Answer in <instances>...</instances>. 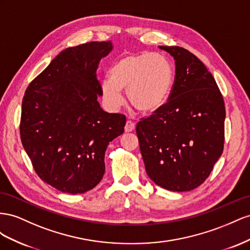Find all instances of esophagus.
<instances>
[{
    "label": "esophagus",
    "mask_w": 250,
    "mask_h": 250,
    "mask_svg": "<svg viewBox=\"0 0 250 250\" xmlns=\"http://www.w3.org/2000/svg\"><path fill=\"white\" fill-rule=\"evenodd\" d=\"M134 129H135V125H134V123H132L131 120H127L126 123H125V131L129 133V132L134 131Z\"/></svg>",
    "instance_id": "1"
}]
</instances>
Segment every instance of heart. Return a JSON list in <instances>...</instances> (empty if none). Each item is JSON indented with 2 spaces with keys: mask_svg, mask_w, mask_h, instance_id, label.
<instances>
[{
  "mask_svg": "<svg viewBox=\"0 0 250 250\" xmlns=\"http://www.w3.org/2000/svg\"><path fill=\"white\" fill-rule=\"evenodd\" d=\"M173 72L165 56L158 53H129L110 69V78L102 82V95L110 108L124 104L121 90H126L129 103L142 114L159 110L167 102Z\"/></svg>",
  "mask_w": 250,
  "mask_h": 250,
  "instance_id": "obj_1",
  "label": "heart"
}]
</instances>
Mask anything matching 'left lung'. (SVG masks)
I'll use <instances>...</instances> for the list:
<instances>
[{"label":"left lung","mask_w":250,"mask_h":250,"mask_svg":"<svg viewBox=\"0 0 250 250\" xmlns=\"http://www.w3.org/2000/svg\"><path fill=\"white\" fill-rule=\"evenodd\" d=\"M176 74L167 102L136 125L147 176L159 187L188 191L201 185L222 155L225 105L213 76L188 50L161 46Z\"/></svg>","instance_id":"left-lung-1"}]
</instances>
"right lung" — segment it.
Returning a JSON list of instances; mask_svg holds the SVG:
<instances>
[{"mask_svg":"<svg viewBox=\"0 0 250 250\" xmlns=\"http://www.w3.org/2000/svg\"><path fill=\"white\" fill-rule=\"evenodd\" d=\"M112 42L67 48L29 83L22 102L20 134L35 173L62 192L83 194L104 174L109 142L124 133L125 116L97 102L96 71Z\"/></svg>","mask_w":250,"mask_h":250,"instance_id":"obj_1","label":"right lung"}]
</instances>
